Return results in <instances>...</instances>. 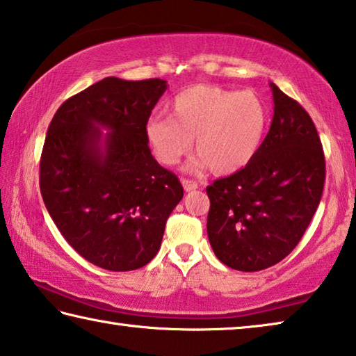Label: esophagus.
<instances>
[{
  "label": "esophagus",
  "mask_w": 356,
  "mask_h": 356,
  "mask_svg": "<svg viewBox=\"0 0 356 356\" xmlns=\"http://www.w3.org/2000/svg\"><path fill=\"white\" fill-rule=\"evenodd\" d=\"M182 185H184L185 191H193V190H196L197 186H200V185H197L196 180H191V179H184Z\"/></svg>",
  "instance_id": "1"
}]
</instances>
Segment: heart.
Returning a JSON list of instances; mask_svg holds the SVG:
<instances>
[{"label": "heart", "instance_id": "heart-1", "mask_svg": "<svg viewBox=\"0 0 356 356\" xmlns=\"http://www.w3.org/2000/svg\"><path fill=\"white\" fill-rule=\"evenodd\" d=\"M170 118L155 116L146 125V138L160 163L176 165L195 140L197 155L213 174L242 170L261 147L268 124L264 100L251 91L218 86H193L171 100Z\"/></svg>", "mask_w": 356, "mask_h": 356}]
</instances>
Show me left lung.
<instances>
[{
  "mask_svg": "<svg viewBox=\"0 0 356 356\" xmlns=\"http://www.w3.org/2000/svg\"><path fill=\"white\" fill-rule=\"evenodd\" d=\"M270 88L273 120L261 147L242 170L206 188L209 242L222 264L240 272L272 267L298 245L325 184L314 122L297 100Z\"/></svg>",
  "mask_w": 356,
  "mask_h": 356,
  "instance_id": "8db88e82",
  "label": "left lung"
}]
</instances>
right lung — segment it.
I'll return each instance as SVG.
<instances>
[{"instance_id": "obj_1", "label": "right lung", "mask_w": 356, "mask_h": 356, "mask_svg": "<svg viewBox=\"0 0 356 356\" xmlns=\"http://www.w3.org/2000/svg\"><path fill=\"white\" fill-rule=\"evenodd\" d=\"M166 88L160 78H104L65 100L48 127L39 176L45 207L72 248L100 268L129 272L152 261L184 197L146 138Z\"/></svg>"}]
</instances>
